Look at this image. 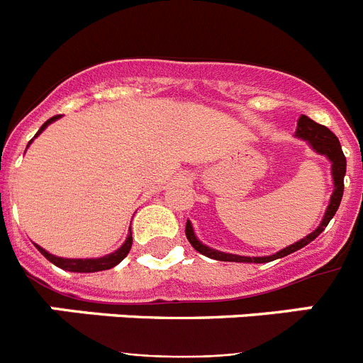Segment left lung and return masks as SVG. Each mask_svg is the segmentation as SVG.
<instances>
[{"label": "left lung", "instance_id": "obj_1", "mask_svg": "<svg viewBox=\"0 0 363 363\" xmlns=\"http://www.w3.org/2000/svg\"><path fill=\"white\" fill-rule=\"evenodd\" d=\"M296 136L301 138V140H306V142L311 143L314 150L318 154H323L327 158L331 160V171H333V179H335V192H333L331 196V203L327 205L325 216H323L322 223L318 225V229L313 230L309 236H306L300 242L293 243V245L285 247L281 249L280 252L272 256H256V258H251V256H238V255H227V252L221 251H214L211 247L203 245L200 240L194 236V230H192L191 221H187V225H185V234H187V240L191 242V245L196 249L198 252L201 255L209 256L213 259H220V262H245V264H265V262H272V259L277 258H284V256L291 255V252L298 251L301 247H306L307 243L313 242L320 233L327 227V223L331 221V218L335 216L336 211L340 207V201H342V196H344V176H345V167H347V162H345V156L342 152V145H340L338 138L331 133V130L323 127V125L316 123L311 118L307 116H300L298 120V129H296Z\"/></svg>", "mask_w": 363, "mask_h": 363}]
</instances>
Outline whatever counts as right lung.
<instances>
[{"mask_svg": "<svg viewBox=\"0 0 363 363\" xmlns=\"http://www.w3.org/2000/svg\"><path fill=\"white\" fill-rule=\"evenodd\" d=\"M57 118H60V116H52V118H50V120L45 121V123L41 125V129L38 130V133H36V136H38V134L41 133V130L45 129V127H47V125L52 123V121H54V120H57ZM36 136H34V138H36ZM30 142H32V140H30ZM30 142H28V143H30ZM36 247H38V251H40L41 255L45 256V258L49 259V262H52V264H54V265H57V267L65 269V271H72V272H96V271H107V269H112V267H114V265L120 264L121 259H123L125 256L129 255L130 247H133V233H130L129 236H127V240H125V243H123V245L120 247V249H118L116 252H112V255L104 256V258H89V259H69V258H57V256L50 255V252H47V251H45V249H41L40 245H36Z\"/></svg>", "mask_w": 363, "mask_h": 363, "instance_id": "right-lung-1", "label": "right lung"}]
</instances>
